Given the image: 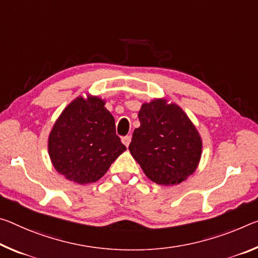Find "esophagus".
Instances as JSON below:
<instances>
[{
	"label": "esophagus",
	"mask_w": 258,
	"mask_h": 258,
	"mask_svg": "<svg viewBox=\"0 0 258 258\" xmlns=\"http://www.w3.org/2000/svg\"><path fill=\"white\" fill-rule=\"evenodd\" d=\"M121 142H122V144H124L126 147H128L130 142H131V136L122 137V138H121Z\"/></svg>",
	"instance_id": "obj_1"
}]
</instances>
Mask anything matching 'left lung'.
Returning <instances> with one entry per match:
<instances>
[{
    "instance_id": "left-lung-1",
    "label": "left lung",
    "mask_w": 258,
    "mask_h": 258,
    "mask_svg": "<svg viewBox=\"0 0 258 258\" xmlns=\"http://www.w3.org/2000/svg\"><path fill=\"white\" fill-rule=\"evenodd\" d=\"M140 127L134 130L128 149L145 174L158 185H177L198 167L201 137L187 114L165 100L144 103Z\"/></svg>"
}]
</instances>
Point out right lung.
<instances>
[{
	"instance_id": "right-lung-1",
	"label": "right lung",
	"mask_w": 258,
	"mask_h": 258,
	"mask_svg": "<svg viewBox=\"0 0 258 258\" xmlns=\"http://www.w3.org/2000/svg\"><path fill=\"white\" fill-rule=\"evenodd\" d=\"M99 97L73 100L56 120L48 140L51 163L69 180H99L126 147L116 134L112 114Z\"/></svg>"
}]
</instances>
